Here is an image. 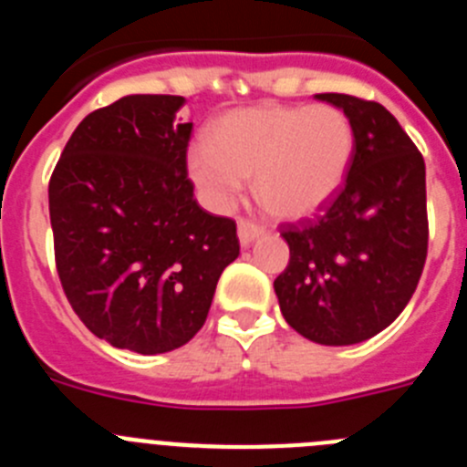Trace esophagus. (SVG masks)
<instances>
[{"label": "esophagus", "mask_w": 467, "mask_h": 467, "mask_svg": "<svg viewBox=\"0 0 467 467\" xmlns=\"http://www.w3.org/2000/svg\"><path fill=\"white\" fill-rule=\"evenodd\" d=\"M262 234H264V226L259 224V222L245 220V217L238 220V238H241L243 245H250V243H253L254 238L262 236Z\"/></svg>", "instance_id": "obj_1"}]
</instances>
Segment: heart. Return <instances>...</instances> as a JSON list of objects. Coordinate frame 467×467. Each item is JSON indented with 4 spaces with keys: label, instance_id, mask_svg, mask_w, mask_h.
I'll return each mask as SVG.
<instances>
[{
    "label": "heart",
    "instance_id": "b5f03b06",
    "mask_svg": "<svg viewBox=\"0 0 467 467\" xmlns=\"http://www.w3.org/2000/svg\"><path fill=\"white\" fill-rule=\"evenodd\" d=\"M356 151L348 117L329 105H264L229 111L210 144L189 151V172L214 208H229L253 177L259 203L296 220L339 192Z\"/></svg>",
    "mask_w": 467,
    "mask_h": 467
}]
</instances>
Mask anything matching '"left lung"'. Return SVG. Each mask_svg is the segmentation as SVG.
Returning <instances> with one entry per match:
<instances>
[{"label": "left lung", "mask_w": 467, "mask_h": 467, "mask_svg": "<svg viewBox=\"0 0 467 467\" xmlns=\"http://www.w3.org/2000/svg\"><path fill=\"white\" fill-rule=\"evenodd\" d=\"M356 130L344 184L313 217L280 224L290 262L274 280L292 329L325 346L365 341L404 311L428 257L426 163L383 105L346 93Z\"/></svg>", "instance_id": "8db88e82"}]
</instances>
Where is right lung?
I'll list each match as a JSON object with an SVG mask.
<instances>
[{
	"instance_id": "add662e5",
	"label": "right lung",
	"mask_w": 467,
	"mask_h": 467,
	"mask_svg": "<svg viewBox=\"0 0 467 467\" xmlns=\"http://www.w3.org/2000/svg\"><path fill=\"white\" fill-rule=\"evenodd\" d=\"M182 95H126L77 126L48 182L56 269L81 323L117 348L168 353L203 327L236 222L193 198Z\"/></svg>"
}]
</instances>
